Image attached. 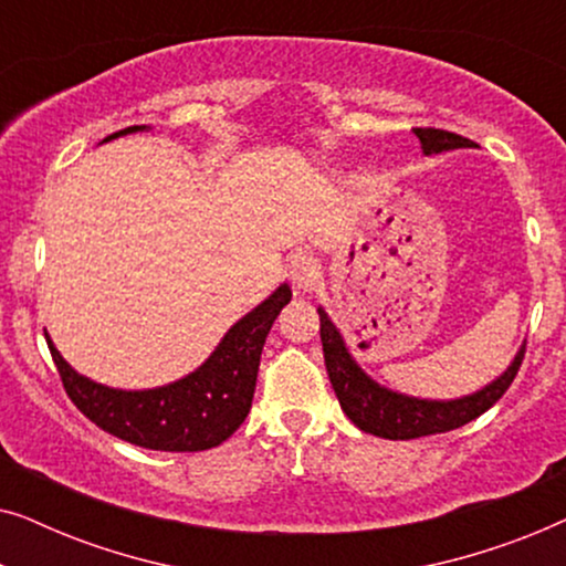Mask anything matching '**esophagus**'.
<instances>
[{
  "label": "esophagus",
  "mask_w": 566,
  "mask_h": 566,
  "mask_svg": "<svg viewBox=\"0 0 566 566\" xmlns=\"http://www.w3.org/2000/svg\"><path fill=\"white\" fill-rule=\"evenodd\" d=\"M289 277L298 293H314L322 285V268L308 254H296L289 265Z\"/></svg>",
  "instance_id": "1"
}]
</instances>
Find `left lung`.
Wrapping results in <instances>:
<instances>
[{"mask_svg":"<svg viewBox=\"0 0 566 566\" xmlns=\"http://www.w3.org/2000/svg\"><path fill=\"white\" fill-rule=\"evenodd\" d=\"M415 136L420 138L422 151L432 157V154H443L453 149H474V142L463 138L451 130L440 128H415ZM319 312V335L324 347V366H327L332 389H335L339 407L350 417L355 428L363 432H370L376 438L386 440H415L424 436H436V432H448L461 428L479 415H484L507 386L513 384L523 363L525 343L517 347L515 358L510 366L502 370L497 378L484 384L482 389L463 394L455 399H422L412 397V394L389 389V386L378 384L374 376H368L355 355L347 347L343 332L332 322V316L324 312V306L316 308Z\"/></svg>","mask_w":566,"mask_h":566,"instance_id":"obj_1","label":"left lung"}]
</instances>
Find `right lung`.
<instances>
[{
  "instance_id": "add662e5",
  "label": "right lung",
  "mask_w": 566,
  "mask_h": 566,
  "mask_svg": "<svg viewBox=\"0 0 566 566\" xmlns=\"http://www.w3.org/2000/svg\"><path fill=\"white\" fill-rule=\"evenodd\" d=\"M142 130H151V126L123 128L103 138V144ZM291 296V285L281 283L252 312L231 324L196 370L151 389H115L80 374L53 345L49 329L43 332L69 399L97 428L149 451L192 453L221 446L250 415L262 345Z\"/></svg>"
}]
</instances>
